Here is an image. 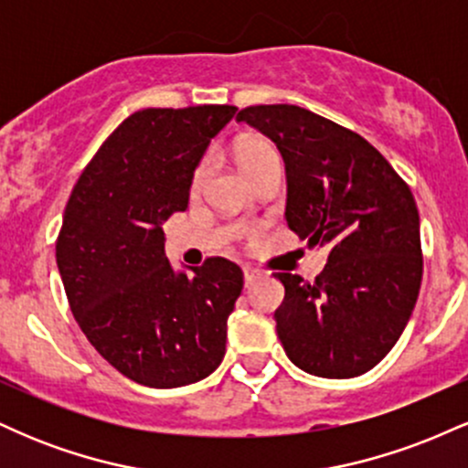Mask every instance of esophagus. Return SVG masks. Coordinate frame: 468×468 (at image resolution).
I'll list each match as a JSON object with an SVG mask.
<instances>
[{
    "label": "esophagus",
    "instance_id": "34e87169",
    "mask_svg": "<svg viewBox=\"0 0 468 468\" xmlns=\"http://www.w3.org/2000/svg\"><path fill=\"white\" fill-rule=\"evenodd\" d=\"M257 279H260V272L252 271V268H244V286L246 288H250Z\"/></svg>",
    "mask_w": 468,
    "mask_h": 468
}]
</instances>
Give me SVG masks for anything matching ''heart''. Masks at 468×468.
Listing matches in <instances>:
<instances>
[{"label": "heart", "instance_id": "heart-1", "mask_svg": "<svg viewBox=\"0 0 468 468\" xmlns=\"http://www.w3.org/2000/svg\"><path fill=\"white\" fill-rule=\"evenodd\" d=\"M272 154H277L275 149H272V144H268L266 141H257V138H249V141L239 143L238 163L241 166V171L246 174V171L252 169V166L260 163V160H264ZM208 169H211V158H202L200 163H197L196 169H193L191 191L202 189L204 180H207V176H208Z\"/></svg>", "mask_w": 468, "mask_h": 468}]
</instances>
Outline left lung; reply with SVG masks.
<instances>
[{
    "instance_id": "obj_1",
    "label": "left lung",
    "mask_w": 468,
    "mask_h": 468,
    "mask_svg": "<svg viewBox=\"0 0 468 468\" xmlns=\"http://www.w3.org/2000/svg\"><path fill=\"white\" fill-rule=\"evenodd\" d=\"M238 121L286 163V222L308 246H330L314 283L277 272V336L321 378H354L396 346L422 282L420 218L410 186L378 149L297 105H252Z\"/></svg>"
}]
</instances>
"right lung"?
<instances>
[{"label": "right lung", "instance_id": "add662e5", "mask_svg": "<svg viewBox=\"0 0 468 468\" xmlns=\"http://www.w3.org/2000/svg\"><path fill=\"white\" fill-rule=\"evenodd\" d=\"M238 107H149L85 166L57 239L69 310L107 363L147 388L207 378L227 352L244 275L224 257L176 271L163 224L189 204L191 176Z\"/></svg>", "mask_w": 468, "mask_h": 468}]
</instances>
